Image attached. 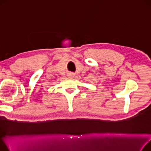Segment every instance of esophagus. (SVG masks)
Here are the masks:
<instances>
[{
  "label": "esophagus",
  "mask_w": 151,
  "mask_h": 151,
  "mask_svg": "<svg viewBox=\"0 0 151 151\" xmlns=\"http://www.w3.org/2000/svg\"><path fill=\"white\" fill-rule=\"evenodd\" d=\"M74 76H75V74H74V73H68V77H69V78H72L73 77H74Z\"/></svg>",
  "instance_id": "obj_1"
}]
</instances>
